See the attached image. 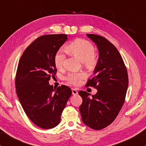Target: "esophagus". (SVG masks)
I'll use <instances>...</instances> for the list:
<instances>
[{"label":"esophagus","instance_id":"esophagus-1","mask_svg":"<svg viewBox=\"0 0 146 146\" xmlns=\"http://www.w3.org/2000/svg\"><path fill=\"white\" fill-rule=\"evenodd\" d=\"M72 93H73V96H75V95L78 93V91H77L76 89H72Z\"/></svg>","mask_w":146,"mask_h":146}]
</instances>
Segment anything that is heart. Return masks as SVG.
Here are the masks:
<instances>
[{"label":"heart","instance_id":"1","mask_svg":"<svg viewBox=\"0 0 146 146\" xmlns=\"http://www.w3.org/2000/svg\"><path fill=\"white\" fill-rule=\"evenodd\" d=\"M66 50L70 55L78 57L87 69L93 70L96 69L98 64V59L95 54L94 46L88 40L78 38L71 42L66 47ZM67 55L65 50L59 49L56 53L54 58L55 66L57 69H61L65 67ZM86 77L84 73L71 72L66 77L68 83L73 85L80 84L83 79Z\"/></svg>","mask_w":146,"mask_h":146}]
</instances>
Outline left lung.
Returning a JSON list of instances; mask_svg holds the SVG:
<instances>
[{"mask_svg":"<svg viewBox=\"0 0 146 146\" xmlns=\"http://www.w3.org/2000/svg\"><path fill=\"white\" fill-rule=\"evenodd\" d=\"M97 44L100 57L94 77L89 79L87 87L98 90L90 98L86 91H79L83 102L79 106L82 121L95 130L108 127L115 120L125 102L128 75L125 63L117 48L106 38L87 34Z\"/></svg>","mask_w":146,"mask_h":146,"instance_id":"8db88e82","label":"left lung"}]
</instances>
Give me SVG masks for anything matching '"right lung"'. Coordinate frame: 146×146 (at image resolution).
Masks as SVG:
<instances>
[{
    "label": "right lung",
    "mask_w": 146,
    "mask_h": 146,
    "mask_svg": "<svg viewBox=\"0 0 146 146\" xmlns=\"http://www.w3.org/2000/svg\"><path fill=\"white\" fill-rule=\"evenodd\" d=\"M67 39L65 34L40 36L25 50L19 62L15 77L17 96L31 121L42 129L59 123L72 94L68 86L53 89L48 83L57 73L55 54Z\"/></svg>",
    "instance_id": "add662e5"
}]
</instances>
